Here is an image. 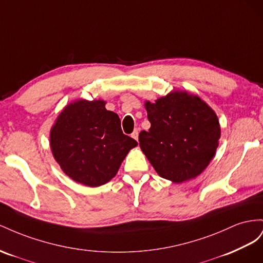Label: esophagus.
I'll use <instances>...</instances> for the list:
<instances>
[{"instance_id":"34e87169","label":"esophagus","mask_w":263,"mask_h":263,"mask_svg":"<svg viewBox=\"0 0 263 263\" xmlns=\"http://www.w3.org/2000/svg\"><path fill=\"white\" fill-rule=\"evenodd\" d=\"M131 137L134 139V140H139V129H136L133 131V133L131 134Z\"/></svg>"}]
</instances>
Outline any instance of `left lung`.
Here are the masks:
<instances>
[{
	"label": "left lung",
	"instance_id": "8db88e82",
	"mask_svg": "<svg viewBox=\"0 0 263 263\" xmlns=\"http://www.w3.org/2000/svg\"><path fill=\"white\" fill-rule=\"evenodd\" d=\"M145 109L151 127L140 132L139 142L156 173L174 183L198 176L218 147L220 125L215 111L187 91L146 101Z\"/></svg>",
	"mask_w": 263,
	"mask_h": 263
}]
</instances>
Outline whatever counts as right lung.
Listing matches in <instances>:
<instances>
[{"instance_id":"1","label":"right lung","mask_w":263,"mask_h":263,"mask_svg":"<svg viewBox=\"0 0 263 263\" xmlns=\"http://www.w3.org/2000/svg\"><path fill=\"white\" fill-rule=\"evenodd\" d=\"M103 100L66 106L50 130L52 155L66 175L89 187L108 183L138 142L125 136L117 114Z\"/></svg>"}]
</instances>
